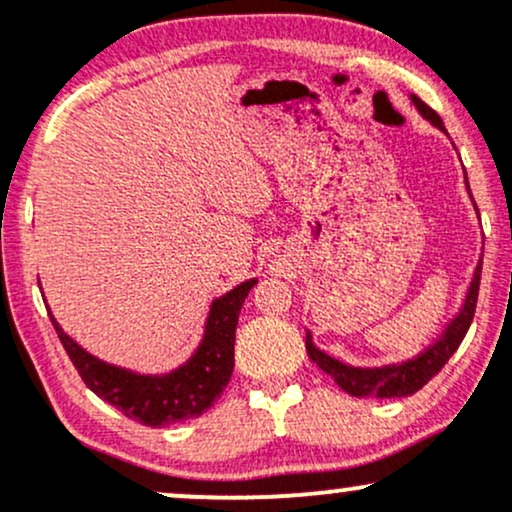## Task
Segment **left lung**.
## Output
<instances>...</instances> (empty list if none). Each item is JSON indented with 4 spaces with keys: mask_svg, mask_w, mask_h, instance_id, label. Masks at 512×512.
I'll return each mask as SVG.
<instances>
[{
    "mask_svg": "<svg viewBox=\"0 0 512 512\" xmlns=\"http://www.w3.org/2000/svg\"><path fill=\"white\" fill-rule=\"evenodd\" d=\"M416 108L421 110V115L428 117L433 125L445 129L443 120L433 108L421 101L419 96H411ZM479 284H481V262L477 264V272H474L472 286H469L467 301H464L460 315L450 322V327L445 330L443 337L436 344L428 346V349L414 361L402 363V366H385V368H351L339 363L337 358L327 356L325 351H320L310 339V334L305 337V351L313 361L320 366L325 373H330L337 385L344 392L354 397H407L414 395L416 390H421L440 368L448 363V358L455 354L457 346L462 344L464 334H467L469 325L474 320V310H477V298H479Z\"/></svg>",
    "mask_w": 512,
    "mask_h": 512,
    "instance_id": "1",
    "label": "left lung"
}]
</instances>
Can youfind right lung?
Instances as JSON below:
<instances>
[{"instance_id":"right-lung-1","label":"right lung","mask_w":512,"mask_h":512,"mask_svg":"<svg viewBox=\"0 0 512 512\" xmlns=\"http://www.w3.org/2000/svg\"><path fill=\"white\" fill-rule=\"evenodd\" d=\"M255 284V279L245 281L238 289L214 301L207 334L197 354L190 363L163 378L134 375L98 361L62 332L55 317L50 315V320L88 390L120 409L127 419L154 428L170 426L204 414L221 397L233 373V344H236L240 308Z\"/></svg>"}]
</instances>
